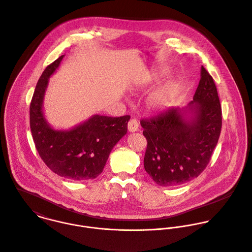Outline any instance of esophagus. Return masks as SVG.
<instances>
[{
    "label": "esophagus",
    "instance_id": "34e87169",
    "mask_svg": "<svg viewBox=\"0 0 252 252\" xmlns=\"http://www.w3.org/2000/svg\"><path fill=\"white\" fill-rule=\"evenodd\" d=\"M139 130V123L136 119H131L129 122H128V131L131 132V133H134V132H137Z\"/></svg>",
    "mask_w": 252,
    "mask_h": 252
}]
</instances>
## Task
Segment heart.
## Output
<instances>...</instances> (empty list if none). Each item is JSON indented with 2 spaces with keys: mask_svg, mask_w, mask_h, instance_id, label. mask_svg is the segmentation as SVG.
Here are the masks:
<instances>
[{
  "mask_svg": "<svg viewBox=\"0 0 252 252\" xmlns=\"http://www.w3.org/2000/svg\"><path fill=\"white\" fill-rule=\"evenodd\" d=\"M166 69L147 75L141 82L142 87H148L159 81L167 74ZM179 91V86L174 81H167L155 90L148 97V106L154 110L165 109L174 101Z\"/></svg>",
  "mask_w": 252,
  "mask_h": 252,
  "instance_id": "obj_1",
  "label": "heart"
}]
</instances>
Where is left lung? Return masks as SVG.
<instances>
[{"label": "left lung", "mask_w": 252, "mask_h": 252, "mask_svg": "<svg viewBox=\"0 0 252 252\" xmlns=\"http://www.w3.org/2000/svg\"><path fill=\"white\" fill-rule=\"evenodd\" d=\"M141 126L148 141L144 166L158 185L180 186L196 178L207 166L222 127L213 78L201 66L199 84L188 105L143 119Z\"/></svg>", "instance_id": "1"}]
</instances>
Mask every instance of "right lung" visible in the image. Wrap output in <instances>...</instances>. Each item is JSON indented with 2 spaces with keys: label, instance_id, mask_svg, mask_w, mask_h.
Wrapping results in <instances>:
<instances>
[{
  "label": "right lung",
  "instance_id": "obj_1",
  "mask_svg": "<svg viewBox=\"0 0 252 252\" xmlns=\"http://www.w3.org/2000/svg\"><path fill=\"white\" fill-rule=\"evenodd\" d=\"M63 57L47 66L37 83L30 104L31 133L39 156L53 172L69 180H92L102 172L111 150L126 135L130 116L94 114L68 130L54 128L45 115L44 97Z\"/></svg>",
  "mask_w": 252,
  "mask_h": 252
}]
</instances>
